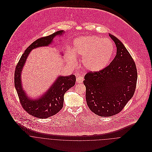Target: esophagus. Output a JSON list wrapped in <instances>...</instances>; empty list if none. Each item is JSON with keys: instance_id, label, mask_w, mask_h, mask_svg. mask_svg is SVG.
<instances>
[{"instance_id": "1", "label": "esophagus", "mask_w": 152, "mask_h": 152, "mask_svg": "<svg viewBox=\"0 0 152 152\" xmlns=\"http://www.w3.org/2000/svg\"><path fill=\"white\" fill-rule=\"evenodd\" d=\"M77 83H82L84 81V77L82 76H78L76 79Z\"/></svg>"}]
</instances>
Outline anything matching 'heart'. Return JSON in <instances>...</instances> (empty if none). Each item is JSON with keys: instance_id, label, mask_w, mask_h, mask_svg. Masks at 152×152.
<instances>
[{"instance_id": "obj_1", "label": "heart", "mask_w": 152, "mask_h": 152, "mask_svg": "<svg viewBox=\"0 0 152 152\" xmlns=\"http://www.w3.org/2000/svg\"><path fill=\"white\" fill-rule=\"evenodd\" d=\"M113 51L110 40L96 36L79 37L73 42V53L83 58L85 68L91 71H99L107 65ZM66 56L69 60L74 58L71 51H68Z\"/></svg>"}]
</instances>
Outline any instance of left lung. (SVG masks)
<instances>
[{
  "mask_svg": "<svg viewBox=\"0 0 152 152\" xmlns=\"http://www.w3.org/2000/svg\"><path fill=\"white\" fill-rule=\"evenodd\" d=\"M116 55L108 66L84 77L86 101L90 110L104 117L119 113L134 95L137 79L135 63L130 53L116 37Z\"/></svg>",
  "mask_w": 152,
  "mask_h": 152,
  "instance_id": "left-lung-1",
  "label": "left lung"
}]
</instances>
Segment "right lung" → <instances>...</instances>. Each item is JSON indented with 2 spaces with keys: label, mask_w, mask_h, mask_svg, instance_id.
<instances>
[{
  "label": "right lung",
  "mask_w": 152,
  "mask_h": 152,
  "mask_svg": "<svg viewBox=\"0 0 152 152\" xmlns=\"http://www.w3.org/2000/svg\"><path fill=\"white\" fill-rule=\"evenodd\" d=\"M63 30H59L53 34L41 37L30 44L22 54L15 72V86L23 108L28 114L39 118L45 119L58 113L63 107L64 95L71 87L74 86L76 78L73 74L62 77L60 76L54 83L40 98L31 99L26 95L22 88L21 72L27 56L30 51L39 47L47 46L51 43L54 37L62 35Z\"/></svg>",
  "instance_id": "add662e5"
}]
</instances>
